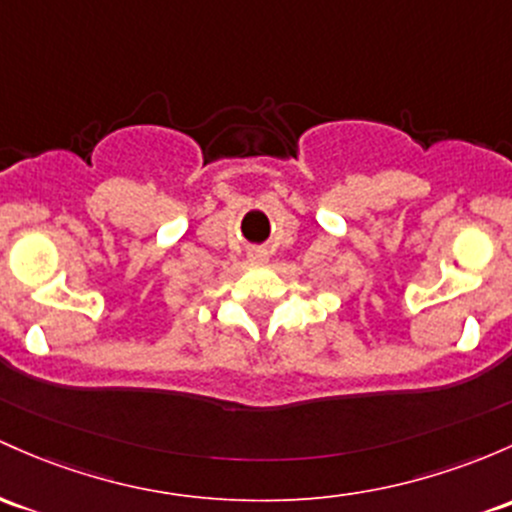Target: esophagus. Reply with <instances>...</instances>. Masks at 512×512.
Here are the masks:
<instances>
[{
	"label": "esophagus",
	"instance_id": "esophagus-1",
	"mask_svg": "<svg viewBox=\"0 0 512 512\" xmlns=\"http://www.w3.org/2000/svg\"><path fill=\"white\" fill-rule=\"evenodd\" d=\"M250 260L257 262V265H262V262H267V252L265 250H252Z\"/></svg>",
	"mask_w": 512,
	"mask_h": 512
}]
</instances>
